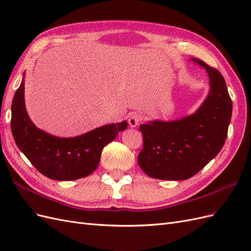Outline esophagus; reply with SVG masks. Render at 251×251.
<instances>
[{"mask_svg": "<svg viewBox=\"0 0 251 251\" xmlns=\"http://www.w3.org/2000/svg\"><path fill=\"white\" fill-rule=\"evenodd\" d=\"M142 120V117L139 113H132L130 116H128V124H130V126L135 127L137 126L140 121Z\"/></svg>", "mask_w": 251, "mask_h": 251, "instance_id": "esophagus-1", "label": "esophagus"}]
</instances>
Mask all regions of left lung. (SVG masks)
I'll return each instance as SVG.
<instances>
[{
  "label": "left lung",
  "mask_w": 251,
  "mask_h": 251,
  "mask_svg": "<svg viewBox=\"0 0 251 251\" xmlns=\"http://www.w3.org/2000/svg\"><path fill=\"white\" fill-rule=\"evenodd\" d=\"M193 60L206 69L210 80V92L200 109L183 119L153 121L139 126L143 148L138 164L151 178H191L218 155L225 143L232 113L225 79L203 60Z\"/></svg>",
  "instance_id": "obj_1"
}]
</instances>
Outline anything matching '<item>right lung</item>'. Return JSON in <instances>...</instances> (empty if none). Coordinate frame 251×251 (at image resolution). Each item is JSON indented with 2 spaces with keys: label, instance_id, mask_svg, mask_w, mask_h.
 Segmentation results:
<instances>
[{
  "label": "right lung",
  "instance_id": "1",
  "mask_svg": "<svg viewBox=\"0 0 251 251\" xmlns=\"http://www.w3.org/2000/svg\"><path fill=\"white\" fill-rule=\"evenodd\" d=\"M126 121L107 125L73 138H59L37 128L30 120L24 100V81L11 105V132L18 148L44 176L53 180H75L93 173L102 149L126 130Z\"/></svg>",
  "mask_w": 251,
  "mask_h": 251
}]
</instances>
